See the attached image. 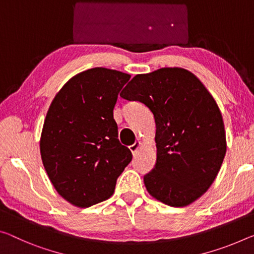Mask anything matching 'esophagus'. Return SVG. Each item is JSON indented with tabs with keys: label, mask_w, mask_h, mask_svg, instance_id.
I'll use <instances>...</instances> for the list:
<instances>
[{
	"label": "esophagus",
	"mask_w": 254,
	"mask_h": 254,
	"mask_svg": "<svg viewBox=\"0 0 254 254\" xmlns=\"http://www.w3.org/2000/svg\"><path fill=\"white\" fill-rule=\"evenodd\" d=\"M140 147H141V142H140V141H135L133 144H131V146L128 147V148H130V150H131L132 154L135 155L136 151H138L139 149H140Z\"/></svg>",
	"instance_id": "34e87169"
}]
</instances>
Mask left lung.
Segmentation results:
<instances>
[{
    "instance_id": "obj_1",
    "label": "left lung",
    "mask_w": 254,
    "mask_h": 254,
    "mask_svg": "<svg viewBox=\"0 0 254 254\" xmlns=\"http://www.w3.org/2000/svg\"><path fill=\"white\" fill-rule=\"evenodd\" d=\"M120 96L154 114L157 159L143 178L149 194L171 207L198 200L226 154L223 116L204 84L182 67H162L133 76Z\"/></svg>"
}]
</instances>
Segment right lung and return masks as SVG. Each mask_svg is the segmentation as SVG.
<instances>
[{"label": "right lung", "instance_id": "add662e5", "mask_svg": "<svg viewBox=\"0 0 254 254\" xmlns=\"http://www.w3.org/2000/svg\"><path fill=\"white\" fill-rule=\"evenodd\" d=\"M131 75L106 67L86 70L67 81L48 108L40 156L55 190L67 202L88 208L111 198L132 159L118 139L113 110Z\"/></svg>", "mask_w": 254, "mask_h": 254}]
</instances>
